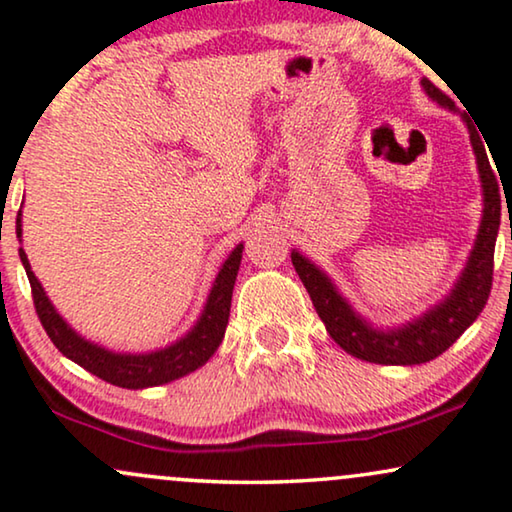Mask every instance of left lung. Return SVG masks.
<instances>
[{
	"instance_id": "obj_1",
	"label": "left lung",
	"mask_w": 512,
	"mask_h": 512,
	"mask_svg": "<svg viewBox=\"0 0 512 512\" xmlns=\"http://www.w3.org/2000/svg\"><path fill=\"white\" fill-rule=\"evenodd\" d=\"M422 88L433 102L454 111V102L443 90L433 86L429 79H422ZM464 121L468 125V132H471V144L475 160H478L485 207H482L480 230L478 237H475L471 256L466 261V268L457 279V284H454L450 296H445V300H440L436 307H431L422 317L398 328H387V331L373 328L340 296L324 270H319L310 258L298 254L296 249L291 251L293 268H296L300 282L310 293L314 310L326 324V331L347 354L356 356V359L382 363V366H415V363L436 359L457 342L459 335L478 319L482 307L487 305L489 291H492L494 244L501 223V193L499 179H496L485 153V144H482L480 135L466 116Z\"/></svg>"
}]
</instances>
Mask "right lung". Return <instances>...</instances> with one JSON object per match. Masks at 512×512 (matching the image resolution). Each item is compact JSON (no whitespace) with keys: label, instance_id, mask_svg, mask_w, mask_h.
Returning <instances> with one entry per match:
<instances>
[{"label":"right lung","instance_id":"add662e5","mask_svg":"<svg viewBox=\"0 0 512 512\" xmlns=\"http://www.w3.org/2000/svg\"><path fill=\"white\" fill-rule=\"evenodd\" d=\"M16 235L23 237V223H20V212L16 219ZM244 244L230 251L226 263L221 265L219 275L214 279L212 291H209L205 310H202L198 324L188 331L184 338L172 342L170 347L156 349V352L146 354H121L109 352L95 342L81 338L65 319L60 317L51 300H48L44 286L34 277L27 261V254L23 247L18 249L20 261L25 265L27 279L32 286L34 307H37L39 321L53 340V345L60 349L67 359L79 363L88 373L100 377V380L116 384L123 389H146L158 387V384H167L172 380H179L200 366H205L216 349H219L223 333H226L228 317H230V300H233V286L237 279V270H240Z\"/></svg>","mask_w":512,"mask_h":512}]
</instances>
